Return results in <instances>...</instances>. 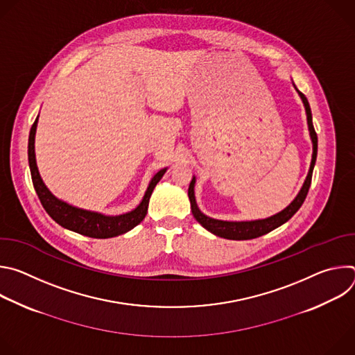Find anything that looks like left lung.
I'll use <instances>...</instances> for the list:
<instances>
[{
  "instance_id": "obj_1",
  "label": "left lung",
  "mask_w": 355,
  "mask_h": 355,
  "mask_svg": "<svg viewBox=\"0 0 355 355\" xmlns=\"http://www.w3.org/2000/svg\"><path fill=\"white\" fill-rule=\"evenodd\" d=\"M303 105H305L306 110V115H308V125H309V132H311V137H312V143H313V155H312V163H311V168L308 173V177L305 180V184H303L300 192L297 193V196L293 199L292 204L285 208L282 212L268 218V219H263V220H251V222H223V220H216L212 218L205 216L202 214L195 202V196H193V184H195V178H192L189 188H188V196L191 200V211L193 218L204 226L207 230H209L211 233L223 237V239H229V240H250V239H256L260 237L263 234L270 233L271 230L279 227L281 225H284L285 222H288L302 207L303 202L306 199V195L309 192L311 188V182H312V174H313V167L316 163V156H318V135L315 132L313 128V122H312V112H311V107L306 96L303 95L300 91H297Z\"/></svg>"
}]
</instances>
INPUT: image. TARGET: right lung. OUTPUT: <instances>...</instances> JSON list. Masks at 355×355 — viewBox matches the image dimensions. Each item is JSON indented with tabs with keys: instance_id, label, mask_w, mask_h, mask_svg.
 <instances>
[{
	"instance_id": "add662e5",
	"label": "right lung",
	"mask_w": 355,
	"mask_h": 355,
	"mask_svg": "<svg viewBox=\"0 0 355 355\" xmlns=\"http://www.w3.org/2000/svg\"><path fill=\"white\" fill-rule=\"evenodd\" d=\"M36 123L37 118L33 122L29 133V143H28V159H29V167L32 174V182L35 187V191L40 199V204L43 205L44 211L49 214L56 223L60 226L73 230L76 233H80L83 236H88L92 239H110L119 234H123L137 226L146 216L147 208H148V199L151 192H153L157 182L162 180V177L166 173V168L159 171L153 180H151L141 204L132 212L119 215V216H104L101 214L83 211L74 207H70L64 202L59 200L56 196L50 193V191L43 184L35 160V132H36Z\"/></svg>"
}]
</instances>
